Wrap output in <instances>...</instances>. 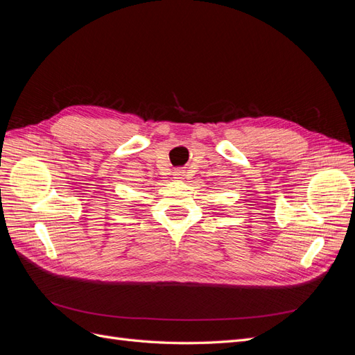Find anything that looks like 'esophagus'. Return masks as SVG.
Segmentation results:
<instances>
[{"label": "esophagus", "mask_w": 355, "mask_h": 355, "mask_svg": "<svg viewBox=\"0 0 355 355\" xmlns=\"http://www.w3.org/2000/svg\"><path fill=\"white\" fill-rule=\"evenodd\" d=\"M184 173H185L184 170H176V171H175V178H176V179H180L182 176H184Z\"/></svg>", "instance_id": "obj_1"}]
</instances>
